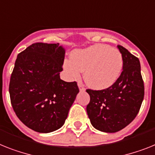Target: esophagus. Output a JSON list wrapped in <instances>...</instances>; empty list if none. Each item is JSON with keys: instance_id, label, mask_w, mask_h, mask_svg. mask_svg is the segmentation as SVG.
Here are the masks:
<instances>
[{"instance_id": "esophagus-1", "label": "esophagus", "mask_w": 155, "mask_h": 155, "mask_svg": "<svg viewBox=\"0 0 155 155\" xmlns=\"http://www.w3.org/2000/svg\"><path fill=\"white\" fill-rule=\"evenodd\" d=\"M78 87H79L80 90V91H85V88H84V84H83V83H82L81 81L78 82Z\"/></svg>"}]
</instances>
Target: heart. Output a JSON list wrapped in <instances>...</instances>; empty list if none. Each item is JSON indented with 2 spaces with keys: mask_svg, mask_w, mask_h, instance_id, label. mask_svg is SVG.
I'll return each mask as SVG.
<instances>
[{
  "mask_svg": "<svg viewBox=\"0 0 155 155\" xmlns=\"http://www.w3.org/2000/svg\"><path fill=\"white\" fill-rule=\"evenodd\" d=\"M121 53L110 45L97 44L83 49L74 50L71 60H65L64 68L72 79L84 71L87 84L94 89L110 87L120 77L123 68Z\"/></svg>",
  "mask_w": 155,
  "mask_h": 155,
  "instance_id": "heart-1",
  "label": "heart"
}]
</instances>
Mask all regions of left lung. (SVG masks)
Returning a JSON list of instances; mask_svg holds the SVG:
<instances>
[{
	"label": "left lung",
	"mask_w": 155,
	"mask_h": 155,
	"mask_svg": "<svg viewBox=\"0 0 155 155\" xmlns=\"http://www.w3.org/2000/svg\"><path fill=\"white\" fill-rule=\"evenodd\" d=\"M123 57V71L114 84L101 91L87 89L91 100L87 113L94 128L117 132L135 119L144 97L140 60L128 49L117 45Z\"/></svg>",
	"instance_id": "8db88e82"
}]
</instances>
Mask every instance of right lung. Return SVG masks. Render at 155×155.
Instances as JSON below:
<instances>
[{"label": "right lung", "instance_id": "obj_1", "mask_svg": "<svg viewBox=\"0 0 155 155\" xmlns=\"http://www.w3.org/2000/svg\"><path fill=\"white\" fill-rule=\"evenodd\" d=\"M65 49L36 42L17 56L9 83L13 110L31 129L48 133L64 124L80 90L76 82L61 80Z\"/></svg>", "mask_w": 155, "mask_h": 155}]
</instances>
